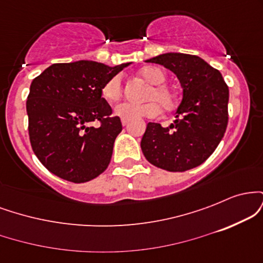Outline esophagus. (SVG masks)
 <instances>
[{"mask_svg": "<svg viewBox=\"0 0 263 263\" xmlns=\"http://www.w3.org/2000/svg\"><path fill=\"white\" fill-rule=\"evenodd\" d=\"M121 122H122V126H127L128 125V120H125V119H122L121 120Z\"/></svg>", "mask_w": 263, "mask_h": 263, "instance_id": "1", "label": "esophagus"}]
</instances>
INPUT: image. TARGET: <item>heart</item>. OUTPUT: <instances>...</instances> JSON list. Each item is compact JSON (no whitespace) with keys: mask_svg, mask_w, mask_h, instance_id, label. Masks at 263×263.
<instances>
[{"mask_svg":"<svg viewBox=\"0 0 263 263\" xmlns=\"http://www.w3.org/2000/svg\"><path fill=\"white\" fill-rule=\"evenodd\" d=\"M140 75L144 80L152 84L147 90V101L144 102H122L115 107L116 116L125 120H135L140 117H156L161 112V107L164 111H172L177 105V96L171 86L165 83L167 74L158 66H146L141 69ZM123 92L122 79L120 75H115L104 84L101 95L105 100L115 102L120 100Z\"/></svg>","mask_w":263,"mask_h":263,"instance_id":"heart-1","label":"heart"}]
</instances>
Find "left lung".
<instances>
[{"instance_id":"left-lung-1","label":"left lung","mask_w":263,"mask_h":263,"mask_svg":"<svg viewBox=\"0 0 263 263\" xmlns=\"http://www.w3.org/2000/svg\"><path fill=\"white\" fill-rule=\"evenodd\" d=\"M146 62L173 71L182 84L183 99L168 127L148 122L141 141L142 152L149 163L165 171L198 167L224 137L229 87L220 71L197 55L164 53Z\"/></svg>"}]
</instances>
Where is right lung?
<instances>
[{
  "label": "right lung",
  "mask_w": 263,
  "mask_h": 263,
  "mask_svg": "<svg viewBox=\"0 0 263 263\" xmlns=\"http://www.w3.org/2000/svg\"><path fill=\"white\" fill-rule=\"evenodd\" d=\"M129 64L57 63L33 79L26 104L29 140L48 171L69 182L85 183L106 170L122 125L119 116H111L101 89ZM93 121L101 126H87Z\"/></svg>",
  "instance_id": "obj_1"
}]
</instances>
